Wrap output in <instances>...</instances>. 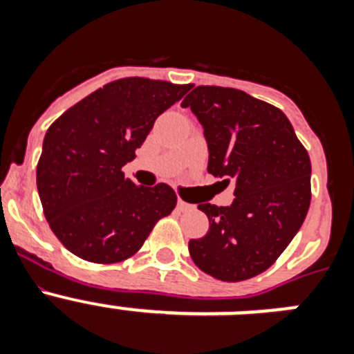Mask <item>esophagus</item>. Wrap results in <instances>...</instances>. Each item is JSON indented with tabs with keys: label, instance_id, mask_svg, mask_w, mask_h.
Instances as JSON below:
<instances>
[{
	"label": "esophagus",
	"instance_id": "34e87169",
	"mask_svg": "<svg viewBox=\"0 0 354 354\" xmlns=\"http://www.w3.org/2000/svg\"><path fill=\"white\" fill-rule=\"evenodd\" d=\"M177 207H179V211H189V209H193L192 204H187V202H184V200H177Z\"/></svg>",
	"mask_w": 354,
	"mask_h": 354
}]
</instances>
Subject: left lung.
<instances>
[{
    "instance_id": "obj_1",
    "label": "left lung",
    "mask_w": 354,
    "mask_h": 354,
    "mask_svg": "<svg viewBox=\"0 0 354 354\" xmlns=\"http://www.w3.org/2000/svg\"><path fill=\"white\" fill-rule=\"evenodd\" d=\"M204 129L207 171L236 183L227 207L198 204L209 232L189 241V255L204 273L241 282L280 257L310 205V158L274 106L236 88L196 86L183 101Z\"/></svg>"
}]
</instances>
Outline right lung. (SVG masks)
Segmentation results:
<instances>
[{"label": "right lung", "instance_id": "obj_1", "mask_svg": "<svg viewBox=\"0 0 354 354\" xmlns=\"http://www.w3.org/2000/svg\"><path fill=\"white\" fill-rule=\"evenodd\" d=\"M189 84L124 77L95 90L53 122L37 165L44 214L83 261L115 264L143 246L177 195L168 184L136 186L122 167L136 158L156 118Z\"/></svg>", "mask_w": 354, "mask_h": 354}]
</instances>
